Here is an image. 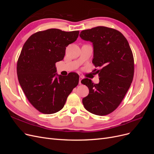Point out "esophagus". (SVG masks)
Listing matches in <instances>:
<instances>
[{"instance_id": "1", "label": "esophagus", "mask_w": 154, "mask_h": 154, "mask_svg": "<svg viewBox=\"0 0 154 154\" xmlns=\"http://www.w3.org/2000/svg\"><path fill=\"white\" fill-rule=\"evenodd\" d=\"M83 79L82 76H80V80H79V84H82L81 83V80Z\"/></svg>"}]
</instances>
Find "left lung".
<instances>
[{
    "label": "left lung",
    "mask_w": 154,
    "mask_h": 154,
    "mask_svg": "<svg viewBox=\"0 0 154 154\" xmlns=\"http://www.w3.org/2000/svg\"><path fill=\"white\" fill-rule=\"evenodd\" d=\"M80 38L93 45L92 63L100 82L93 83L85 78L81 83L88 87L89 93L82 103L91 113L107 115L119 105L132 82L134 62L127 40L119 31L98 26L81 31Z\"/></svg>",
    "instance_id": "obj_1"
}]
</instances>
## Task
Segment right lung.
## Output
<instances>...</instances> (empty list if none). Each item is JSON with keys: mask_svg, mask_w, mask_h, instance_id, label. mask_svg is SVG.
<instances>
[{"mask_svg": "<svg viewBox=\"0 0 154 154\" xmlns=\"http://www.w3.org/2000/svg\"><path fill=\"white\" fill-rule=\"evenodd\" d=\"M78 35L79 31L49 29L32 35L23 45L17 67L18 82L27 100L42 113L54 114L62 109L78 84V74L58 75L55 67Z\"/></svg>", "mask_w": 154, "mask_h": 154, "instance_id": "right-lung-1", "label": "right lung"}]
</instances>
